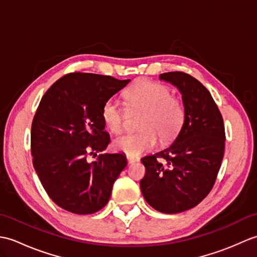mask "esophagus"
<instances>
[{
  "label": "esophagus",
  "instance_id": "obj_1",
  "mask_svg": "<svg viewBox=\"0 0 257 257\" xmlns=\"http://www.w3.org/2000/svg\"><path fill=\"white\" fill-rule=\"evenodd\" d=\"M127 161L128 163H135V162H138L139 161V158H136L134 156H129L127 155Z\"/></svg>",
  "mask_w": 257,
  "mask_h": 257
}]
</instances>
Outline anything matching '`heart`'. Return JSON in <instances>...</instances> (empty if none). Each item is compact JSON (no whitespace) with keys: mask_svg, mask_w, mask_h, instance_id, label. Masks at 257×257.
<instances>
[{"mask_svg":"<svg viewBox=\"0 0 257 257\" xmlns=\"http://www.w3.org/2000/svg\"><path fill=\"white\" fill-rule=\"evenodd\" d=\"M129 111L141 112L137 122L138 133L123 136L113 141V148L129 156H138L157 145L170 144L176 139L185 119L182 100L171 92L168 86L138 79L124 91ZM101 118L106 127L114 135L125 129V111L119 102L110 98L101 108Z\"/></svg>","mask_w":257,"mask_h":257,"instance_id":"obj_1","label":"heart"}]
</instances>
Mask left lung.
<instances>
[{
	"mask_svg": "<svg viewBox=\"0 0 257 257\" xmlns=\"http://www.w3.org/2000/svg\"><path fill=\"white\" fill-rule=\"evenodd\" d=\"M160 79L182 94L185 119L169 148L141 159L145 200L157 211L174 214L192 209L210 193L224 155L225 129L210 91L189 74L169 72Z\"/></svg>",
	"mask_w": 257,
	"mask_h": 257,
	"instance_id": "1",
	"label": "left lung"
}]
</instances>
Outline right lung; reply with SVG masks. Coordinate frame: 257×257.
<instances>
[{"label":"right lung","instance_id":"add662e5","mask_svg":"<svg viewBox=\"0 0 257 257\" xmlns=\"http://www.w3.org/2000/svg\"><path fill=\"white\" fill-rule=\"evenodd\" d=\"M130 79L69 73L42 97L33 118V165L48 196L75 214H91L105 206L127 160L122 154H100L110 137L101 108Z\"/></svg>","mask_w":257,"mask_h":257}]
</instances>
